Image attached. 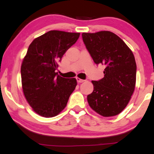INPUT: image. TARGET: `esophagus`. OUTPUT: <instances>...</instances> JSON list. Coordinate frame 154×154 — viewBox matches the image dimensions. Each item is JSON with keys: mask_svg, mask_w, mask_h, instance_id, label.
<instances>
[{"mask_svg": "<svg viewBox=\"0 0 154 154\" xmlns=\"http://www.w3.org/2000/svg\"><path fill=\"white\" fill-rule=\"evenodd\" d=\"M76 79H77V82L78 83H82V82H84V79H80V78H79V77H77V78H76Z\"/></svg>", "mask_w": 154, "mask_h": 154, "instance_id": "1", "label": "esophagus"}]
</instances>
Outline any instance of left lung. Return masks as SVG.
<instances>
[{"mask_svg":"<svg viewBox=\"0 0 154 154\" xmlns=\"http://www.w3.org/2000/svg\"><path fill=\"white\" fill-rule=\"evenodd\" d=\"M83 41L96 64L106 66L104 77L92 81L89 106L100 115L116 116L125 108L136 85V64L132 51L116 34L108 31L83 33Z\"/></svg>","mask_w":154,"mask_h":154,"instance_id":"1","label":"left lung"}]
</instances>
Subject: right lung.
I'll use <instances>...</instances> for the list:
<instances>
[{"mask_svg": "<svg viewBox=\"0 0 154 154\" xmlns=\"http://www.w3.org/2000/svg\"><path fill=\"white\" fill-rule=\"evenodd\" d=\"M79 35L50 31L34 39L29 45L21 65L22 86L28 103L39 115L50 118L59 114L75 89V78L60 77L55 70Z\"/></svg>", "mask_w": 154, "mask_h": 154, "instance_id": "1", "label": "right lung"}]
</instances>
